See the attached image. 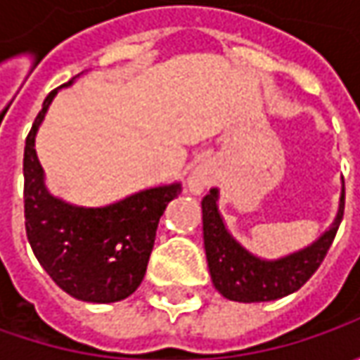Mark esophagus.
Segmentation results:
<instances>
[{"label": "esophagus", "mask_w": 360, "mask_h": 360, "mask_svg": "<svg viewBox=\"0 0 360 360\" xmlns=\"http://www.w3.org/2000/svg\"><path fill=\"white\" fill-rule=\"evenodd\" d=\"M210 180H212V174L208 172L204 166H200V168H196V170L192 172L190 180H188V186H190L192 192H202L204 188L210 184Z\"/></svg>", "instance_id": "esophagus-1"}]
</instances>
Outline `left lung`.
<instances>
[{"label": "left lung", "mask_w": 360, "mask_h": 360, "mask_svg": "<svg viewBox=\"0 0 360 360\" xmlns=\"http://www.w3.org/2000/svg\"><path fill=\"white\" fill-rule=\"evenodd\" d=\"M216 200V188H212L210 194H206L202 200L204 248L208 258V269L216 290L229 300L238 302H266L298 290L325 260L345 214L342 194L337 220L314 244L295 255L284 256L281 260H260L248 250H244L230 236L220 218Z\"/></svg>", "instance_id": "8db88e82"}]
</instances>
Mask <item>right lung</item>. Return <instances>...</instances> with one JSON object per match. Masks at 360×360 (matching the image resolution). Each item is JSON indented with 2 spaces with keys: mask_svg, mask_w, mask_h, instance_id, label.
<instances>
[{
  "mask_svg": "<svg viewBox=\"0 0 360 360\" xmlns=\"http://www.w3.org/2000/svg\"><path fill=\"white\" fill-rule=\"evenodd\" d=\"M56 94L49 91L25 138V234L39 264L68 295L86 302H118L142 283L160 216L182 186L142 190L104 208H82L53 198L44 186L34 146L35 131Z\"/></svg>",
  "mask_w": 360,
  "mask_h": 360,
  "instance_id": "add662e5",
  "label": "right lung"
}]
</instances>
